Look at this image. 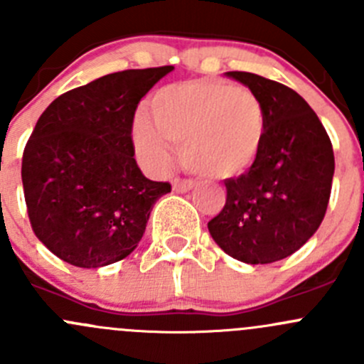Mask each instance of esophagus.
<instances>
[{
    "mask_svg": "<svg viewBox=\"0 0 364 364\" xmlns=\"http://www.w3.org/2000/svg\"><path fill=\"white\" fill-rule=\"evenodd\" d=\"M192 188H193V181H190V179L174 178V181H172V190H174V192L185 193V192H190Z\"/></svg>",
    "mask_w": 364,
    "mask_h": 364,
    "instance_id": "esophagus-1",
    "label": "esophagus"
}]
</instances>
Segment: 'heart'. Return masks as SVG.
Returning a JSON list of instances; mask_svg holds the SVG:
<instances>
[{
  "label": "heart",
  "instance_id": "obj_1",
  "mask_svg": "<svg viewBox=\"0 0 364 364\" xmlns=\"http://www.w3.org/2000/svg\"><path fill=\"white\" fill-rule=\"evenodd\" d=\"M149 123L134 124L137 155L151 171L172 164V146L188 171L204 178L230 179L257 164L267 119L260 98L248 87L203 79L161 87L148 104Z\"/></svg>",
  "mask_w": 364,
  "mask_h": 364
}]
</instances>
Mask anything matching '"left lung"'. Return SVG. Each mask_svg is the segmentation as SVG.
I'll list each match as a JSON object with an SVG mask.
<instances>
[{"label": "left lung", "mask_w": 364, "mask_h": 364, "mask_svg": "<svg viewBox=\"0 0 364 364\" xmlns=\"http://www.w3.org/2000/svg\"><path fill=\"white\" fill-rule=\"evenodd\" d=\"M227 75L260 98L267 130L259 161L247 174L225 179V205L208 229L241 262H277L299 250L324 220L335 174L333 146L294 90L250 72Z\"/></svg>", "instance_id": "obj_1"}]
</instances>
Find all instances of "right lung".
I'll use <instances>...</instances> for the list:
<instances>
[{
  "instance_id": "right-lung-1",
  "label": "right lung",
  "mask_w": 364,
  "mask_h": 364,
  "mask_svg": "<svg viewBox=\"0 0 364 364\" xmlns=\"http://www.w3.org/2000/svg\"><path fill=\"white\" fill-rule=\"evenodd\" d=\"M174 67L123 70L58 97L23 153L35 236L77 267H102L137 248L153 204L171 192L139 168L132 128L141 98Z\"/></svg>"
}]
</instances>
